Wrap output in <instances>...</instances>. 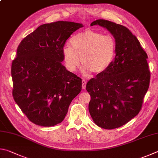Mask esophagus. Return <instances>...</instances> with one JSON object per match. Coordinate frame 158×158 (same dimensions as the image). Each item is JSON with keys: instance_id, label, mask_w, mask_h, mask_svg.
Wrapping results in <instances>:
<instances>
[{"instance_id": "34e87169", "label": "esophagus", "mask_w": 158, "mask_h": 158, "mask_svg": "<svg viewBox=\"0 0 158 158\" xmlns=\"http://www.w3.org/2000/svg\"><path fill=\"white\" fill-rule=\"evenodd\" d=\"M86 85H87V81H85V80L82 79V89H85V88H86Z\"/></svg>"}]
</instances>
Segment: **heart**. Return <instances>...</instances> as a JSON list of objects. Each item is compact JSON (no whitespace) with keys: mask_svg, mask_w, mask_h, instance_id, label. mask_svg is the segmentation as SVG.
Segmentation results:
<instances>
[{"mask_svg":"<svg viewBox=\"0 0 158 158\" xmlns=\"http://www.w3.org/2000/svg\"><path fill=\"white\" fill-rule=\"evenodd\" d=\"M70 44L71 46L66 45L62 49L66 67L70 71L76 70L82 62L85 71L102 73L110 67L117 55L115 38L92 30L74 35Z\"/></svg>","mask_w":158,"mask_h":158,"instance_id":"b5f03b06","label":"heart"}]
</instances>
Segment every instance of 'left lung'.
I'll use <instances>...</instances> for the list:
<instances>
[{"mask_svg": "<svg viewBox=\"0 0 158 158\" xmlns=\"http://www.w3.org/2000/svg\"><path fill=\"white\" fill-rule=\"evenodd\" d=\"M109 30L117 44V55L110 67L87 82L90 94L89 111L93 121L102 128L111 130L125 125L142 109L150 83L147 54L139 40L126 27L98 19Z\"/></svg>", "mask_w": 158, "mask_h": 158, "instance_id": "8db88e82", "label": "left lung"}]
</instances>
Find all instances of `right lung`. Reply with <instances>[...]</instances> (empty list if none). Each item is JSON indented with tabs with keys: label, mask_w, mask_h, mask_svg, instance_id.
Returning <instances> with one entry per match:
<instances>
[{
	"label": "right lung",
	"mask_w": 158,
	"mask_h": 158,
	"mask_svg": "<svg viewBox=\"0 0 158 158\" xmlns=\"http://www.w3.org/2000/svg\"><path fill=\"white\" fill-rule=\"evenodd\" d=\"M81 23L56 21L43 24L26 36L12 61V96L27 118L36 125L62 122L71 101L82 90V79L62 62V49Z\"/></svg>",
	"instance_id": "right-lung-1"
}]
</instances>
